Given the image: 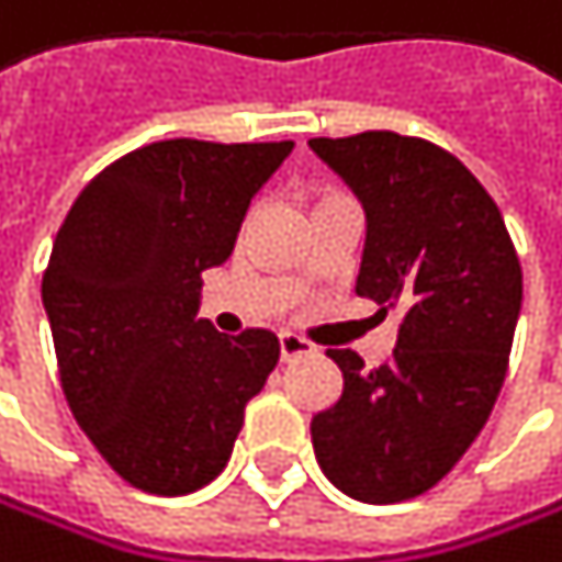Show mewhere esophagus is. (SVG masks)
<instances>
[{"label": "esophagus", "mask_w": 562, "mask_h": 562, "mask_svg": "<svg viewBox=\"0 0 562 562\" xmlns=\"http://www.w3.org/2000/svg\"><path fill=\"white\" fill-rule=\"evenodd\" d=\"M313 353V344L296 337V334H279V357L283 360H296V357H306Z\"/></svg>", "instance_id": "obj_1"}]
</instances>
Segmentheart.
<instances>
[{
	"label": "heart",
	"instance_id": "1",
	"mask_svg": "<svg viewBox=\"0 0 562 562\" xmlns=\"http://www.w3.org/2000/svg\"><path fill=\"white\" fill-rule=\"evenodd\" d=\"M310 199H313V212H316V209H323V205L340 202V199H350V195H347V191H340V188H313V191H310Z\"/></svg>",
	"mask_w": 562,
	"mask_h": 562
}]
</instances>
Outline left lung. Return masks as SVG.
Listing matches in <instances>:
<instances>
[{"label":"left lung","mask_w":562,"mask_h":562,"mask_svg":"<svg viewBox=\"0 0 562 562\" xmlns=\"http://www.w3.org/2000/svg\"><path fill=\"white\" fill-rule=\"evenodd\" d=\"M363 202L357 296L401 310L391 357L327 350L344 394L310 425L316 462L357 503L438 485L485 428L509 371L522 269L499 205L445 147L394 131L313 137Z\"/></svg>","instance_id":"left-lung-1"}]
</instances>
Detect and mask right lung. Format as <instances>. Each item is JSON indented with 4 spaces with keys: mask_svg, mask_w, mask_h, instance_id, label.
Returning a JSON list of instances; mask_svg holds the SVG:
<instances>
[{
    "mask_svg": "<svg viewBox=\"0 0 562 562\" xmlns=\"http://www.w3.org/2000/svg\"><path fill=\"white\" fill-rule=\"evenodd\" d=\"M290 147L144 144L97 171L56 232L43 306L59 387L103 462L140 492L209 485L279 360L272 330L225 337L195 313L202 272L232 256Z\"/></svg>",
    "mask_w": 562,
    "mask_h": 562,
    "instance_id": "obj_1",
    "label": "right lung"
}]
</instances>
